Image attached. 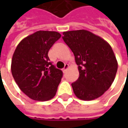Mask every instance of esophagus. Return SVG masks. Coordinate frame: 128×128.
Here are the masks:
<instances>
[{"label":"esophagus","mask_w":128,"mask_h":128,"mask_svg":"<svg viewBox=\"0 0 128 128\" xmlns=\"http://www.w3.org/2000/svg\"><path fill=\"white\" fill-rule=\"evenodd\" d=\"M68 68H69V65H68V64H67V63H66V64L65 65V67H64V68L62 69V71H63V72H66L67 70H68Z\"/></svg>","instance_id":"34e87169"}]
</instances>
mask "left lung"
<instances>
[{
    "label": "left lung",
    "instance_id": "1",
    "mask_svg": "<svg viewBox=\"0 0 128 128\" xmlns=\"http://www.w3.org/2000/svg\"><path fill=\"white\" fill-rule=\"evenodd\" d=\"M62 39L71 49L78 66L79 78L72 83L78 98L92 100L110 87L118 70V61L110 44L86 30L63 32Z\"/></svg>",
    "mask_w": 128,
    "mask_h": 128
}]
</instances>
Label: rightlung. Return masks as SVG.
Instances as JSON below:
<instances>
[{
    "label": "right lung",
    "mask_w": 128,
    "mask_h": 128,
    "mask_svg": "<svg viewBox=\"0 0 128 128\" xmlns=\"http://www.w3.org/2000/svg\"><path fill=\"white\" fill-rule=\"evenodd\" d=\"M61 37L56 31L39 30L18 43L11 61L16 82L28 97L47 101L56 96L62 72L49 61L50 48Z\"/></svg>",
    "instance_id": "right-lung-1"
}]
</instances>
